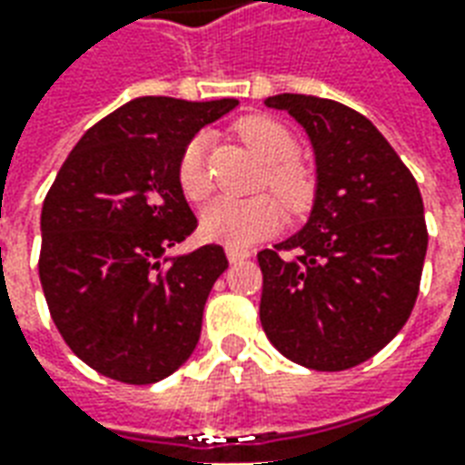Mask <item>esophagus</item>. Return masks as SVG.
I'll return each mask as SVG.
<instances>
[{"label":"esophagus","mask_w":465,"mask_h":465,"mask_svg":"<svg viewBox=\"0 0 465 465\" xmlns=\"http://www.w3.org/2000/svg\"><path fill=\"white\" fill-rule=\"evenodd\" d=\"M226 259L232 263L243 262V259H249V252H246V249H239V246H226Z\"/></svg>","instance_id":"1"}]
</instances>
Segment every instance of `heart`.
<instances>
[{
  "label": "heart",
  "mask_w": 465,
  "mask_h": 465,
  "mask_svg": "<svg viewBox=\"0 0 465 465\" xmlns=\"http://www.w3.org/2000/svg\"><path fill=\"white\" fill-rule=\"evenodd\" d=\"M239 134L243 136V142L269 163L266 176L273 192L282 196V202L293 212L303 209L312 199L313 183L309 172L292 159L296 153L293 134L272 116H246L239 122ZM206 143H209L206 134H193L192 139L183 143L179 163H176L179 186L183 196L192 202H202L203 196L212 192V176L206 169ZM282 202L272 193H259L249 199L219 196L202 212V233L212 242L249 246L282 226Z\"/></svg>",
  "instance_id": "1"
}]
</instances>
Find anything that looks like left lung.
<instances>
[{
  "label": "left lung",
  "mask_w": 465,
  "mask_h": 465,
  "mask_svg": "<svg viewBox=\"0 0 465 465\" xmlns=\"http://www.w3.org/2000/svg\"><path fill=\"white\" fill-rule=\"evenodd\" d=\"M316 153V199L302 232L259 252V316L286 359L313 371L369 361L409 322L429 246L413 173L351 106L276 94Z\"/></svg>",
  "instance_id": "8db88e82"
}]
</instances>
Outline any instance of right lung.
Instances as JSON below:
<instances>
[{"instance_id": "1", "label": "right lung", "mask_w": 465, "mask_h": 465, "mask_svg": "<svg viewBox=\"0 0 465 465\" xmlns=\"http://www.w3.org/2000/svg\"><path fill=\"white\" fill-rule=\"evenodd\" d=\"M236 104L132 99L79 139L46 193V306L66 346L102 376L156 383L199 343L203 303L229 262L216 243L169 256L196 229L176 163L193 134Z\"/></svg>"}]
</instances>
